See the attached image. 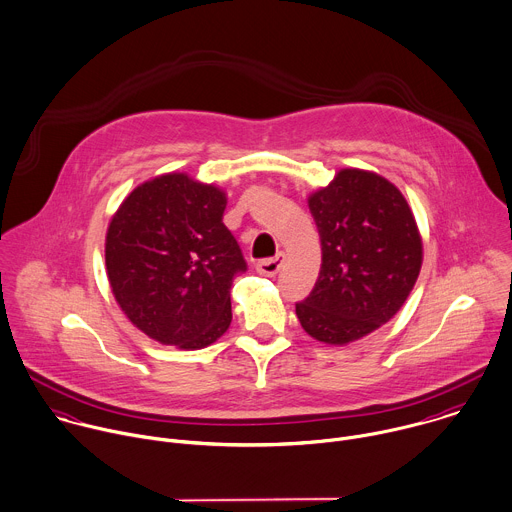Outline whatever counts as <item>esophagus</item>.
<instances>
[{
    "mask_svg": "<svg viewBox=\"0 0 512 512\" xmlns=\"http://www.w3.org/2000/svg\"><path fill=\"white\" fill-rule=\"evenodd\" d=\"M283 261H285V255H283V253H279V255H277V257H273V259H263V261H259V263H257V271H259L261 275L275 277V275L281 271Z\"/></svg>",
    "mask_w": 512,
    "mask_h": 512,
    "instance_id": "obj_1",
    "label": "esophagus"
}]
</instances>
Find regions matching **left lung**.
Here are the masks:
<instances>
[{"mask_svg":"<svg viewBox=\"0 0 512 512\" xmlns=\"http://www.w3.org/2000/svg\"><path fill=\"white\" fill-rule=\"evenodd\" d=\"M307 203L323 257L297 317L313 339L343 347L405 305L421 273L423 237L405 195L375 171L339 169Z\"/></svg>","mask_w":512,"mask_h":512,"instance_id":"8db88e82","label":"left lung"}]
</instances>
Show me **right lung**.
Returning a JSON list of instances; mask_svg holds the SVG:
<instances>
[{
    "label": "right lung",
    "mask_w": 512,
    "mask_h": 512,
    "mask_svg": "<svg viewBox=\"0 0 512 512\" xmlns=\"http://www.w3.org/2000/svg\"><path fill=\"white\" fill-rule=\"evenodd\" d=\"M227 193L171 171L137 185L105 233V271L125 317L149 339L183 351L231 325V285L247 269L223 223Z\"/></svg>",
    "instance_id": "1"
}]
</instances>
